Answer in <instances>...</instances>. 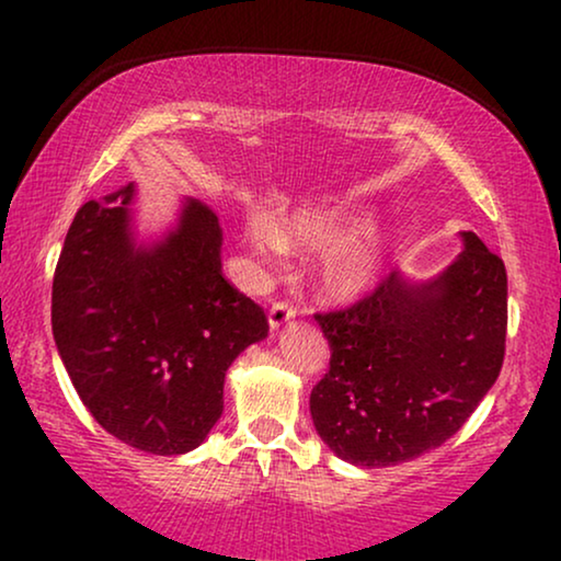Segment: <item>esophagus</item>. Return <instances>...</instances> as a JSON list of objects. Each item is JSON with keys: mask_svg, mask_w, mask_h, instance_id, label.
Returning <instances> with one entry per match:
<instances>
[{"mask_svg": "<svg viewBox=\"0 0 561 561\" xmlns=\"http://www.w3.org/2000/svg\"><path fill=\"white\" fill-rule=\"evenodd\" d=\"M296 317V309L286 301H278L271 306V313H267V321H271V329L275 332V329H280L283 324H288L290 319Z\"/></svg>", "mask_w": 561, "mask_h": 561, "instance_id": "1", "label": "esophagus"}]
</instances>
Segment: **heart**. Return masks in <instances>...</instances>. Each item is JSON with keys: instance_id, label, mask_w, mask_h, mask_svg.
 <instances>
[{"instance_id": "b5f03b06", "label": "heart", "mask_w": 561, "mask_h": 561, "mask_svg": "<svg viewBox=\"0 0 561 561\" xmlns=\"http://www.w3.org/2000/svg\"><path fill=\"white\" fill-rule=\"evenodd\" d=\"M248 237L265 260L286 255L288 241L298 248L324 250L317 280L327 294L340 298L365 294L380 278L390 248L388 229L370 225V211L352 206L290 214L280 227L265 214H250Z\"/></svg>"}]
</instances>
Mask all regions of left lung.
Returning <instances> with one entry per match:
<instances>
[{
	"label": "left lung",
	"instance_id": "obj_1",
	"mask_svg": "<svg viewBox=\"0 0 561 561\" xmlns=\"http://www.w3.org/2000/svg\"><path fill=\"white\" fill-rule=\"evenodd\" d=\"M426 283L390 273L347 309L313 313L332 357L311 390L313 426L344 462L388 467L451 439L505 355L508 275L474 232Z\"/></svg>",
	"mask_w": 561,
	"mask_h": 561
}]
</instances>
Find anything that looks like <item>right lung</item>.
I'll list each match as a JSON object with an SVG mask.
<instances>
[{
    "instance_id": "right-lung-1",
    "label": "right lung",
    "mask_w": 561,
    "mask_h": 561,
    "mask_svg": "<svg viewBox=\"0 0 561 561\" xmlns=\"http://www.w3.org/2000/svg\"><path fill=\"white\" fill-rule=\"evenodd\" d=\"M135 186L76 211L53 275V340L91 416L148 455L196 449L225 409V375L267 336L221 275L217 214L188 198L163 240L137 244Z\"/></svg>"
}]
</instances>
